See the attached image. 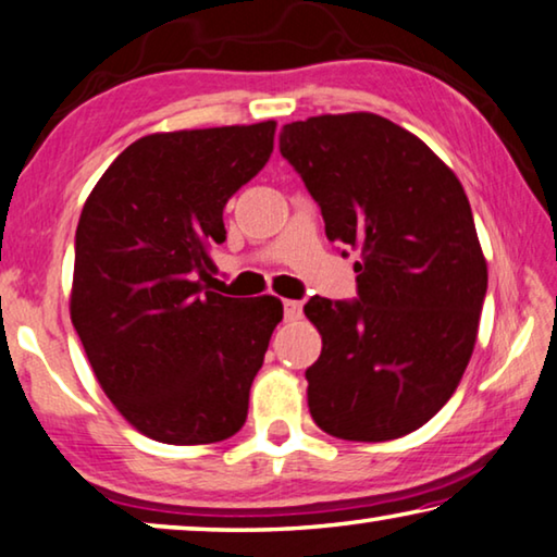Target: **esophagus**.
<instances>
[{
    "instance_id": "34e87169",
    "label": "esophagus",
    "mask_w": 557,
    "mask_h": 557,
    "mask_svg": "<svg viewBox=\"0 0 557 557\" xmlns=\"http://www.w3.org/2000/svg\"><path fill=\"white\" fill-rule=\"evenodd\" d=\"M301 311H304L301 301H290V298H286V301H284V315H286V321L301 319Z\"/></svg>"
}]
</instances>
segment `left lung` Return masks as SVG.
<instances>
[{
	"label": "left lung",
	"instance_id": "left-lung-1",
	"mask_svg": "<svg viewBox=\"0 0 557 557\" xmlns=\"http://www.w3.org/2000/svg\"><path fill=\"white\" fill-rule=\"evenodd\" d=\"M278 149L356 261V298L313 296L308 410L344 441L400 438L438 413L473 354L487 269L456 174L379 114L286 124ZM346 256V251H341Z\"/></svg>",
	"mask_w": 557,
	"mask_h": 557
}]
</instances>
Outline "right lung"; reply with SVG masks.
I'll use <instances>...</instances> for the list:
<instances>
[{"label":"right lung","instance_id":"obj_1","mask_svg":"<svg viewBox=\"0 0 557 557\" xmlns=\"http://www.w3.org/2000/svg\"><path fill=\"white\" fill-rule=\"evenodd\" d=\"M276 122L141 136L84 203L74 236L72 323L97 381L153 441L201 446L234 435L278 298L213 290L224 207L267 166Z\"/></svg>","mask_w":557,"mask_h":557}]
</instances>
